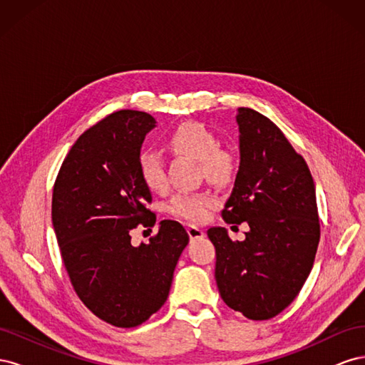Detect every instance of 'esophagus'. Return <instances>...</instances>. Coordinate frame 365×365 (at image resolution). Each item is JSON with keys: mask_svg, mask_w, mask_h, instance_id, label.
Segmentation results:
<instances>
[{"mask_svg": "<svg viewBox=\"0 0 365 365\" xmlns=\"http://www.w3.org/2000/svg\"><path fill=\"white\" fill-rule=\"evenodd\" d=\"M187 233H189V237L192 240L202 239L205 236V231L202 228H200V227H196V225H189V227H187Z\"/></svg>", "mask_w": 365, "mask_h": 365, "instance_id": "1", "label": "esophagus"}]
</instances>
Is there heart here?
<instances>
[{"mask_svg": "<svg viewBox=\"0 0 365 365\" xmlns=\"http://www.w3.org/2000/svg\"><path fill=\"white\" fill-rule=\"evenodd\" d=\"M168 145L181 155L200 161L208 181L224 182L233 173V157L219 149L220 141L215 132L200 121H184L168 135ZM140 178L149 190L160 192L168 185L164 161L155 150L146 149L138 157ZM215 205V197L207 193H176L169 202V212L175 216L200 222Z\"/></svg>", "mask_w": 365, "mask_h": 365, "instance_id": "b5f03b06", "label": "heart"}]
</instances>
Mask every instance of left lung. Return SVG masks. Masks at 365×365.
I'll return each instance as SVG.
<instances>
[{
	"label": "left lung",
	"instance_id": "8db88e82",
	"mask_svg": "<svg viewBox=\"0 0 365 365\" xmlns=\"http://www.w3.org/2000/svg\"><path fill=\"white\" fill-rule=\"evenodd\" d=\"M240 164L222 210L227 224L247 222L245 240L208 228L215 277L225 304L250 319L288 307L314 267L319 242L315 184L304 158L272 121L239 108Z\"/></svg>",
	"mask_w": 365,
	"mask_h": 365
}]
</instances>
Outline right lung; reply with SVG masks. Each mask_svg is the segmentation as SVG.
I'll list each match as a JSON object with an SVG mask.
<instances>
[{"mask_svg":"<svg viewBox=\"0 0 365 365\" xmlns=\"http://www.w3.org/2000/svg\"><path fill=\"white\" fill-rule=\"evenodd\" d=\"M155 123L132 109L101 120L77 138L53 187L51 220L73 288L115 327L140 326L164 304L189 244L176 220H161L149 244H130L132 230L157 222L138 173L141 145Z\"/></svg>","mask_w":365,"mask_h":365,"instance_id":"add662e5","label":"right lung"}]
</instances>
